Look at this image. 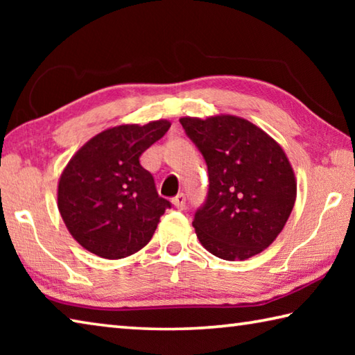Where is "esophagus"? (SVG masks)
<instances>
[{
  "label": "esophagus",
  "mask_w": 355,
  "mask_h": 355,
  "mask_svg": "<svg viewBox=\"0 0 355 355\" xmlns=\"http://www.w3.org/2000/svg\"><path fill=\"white\" fill-rule=\"evenodd\" d=\"M172 205L175 207L177 209H184V207H186V197H184V194H178V196L173 197Z\"/></svg>",
  "instance_id": "esophagus-1"
}]
</instances>
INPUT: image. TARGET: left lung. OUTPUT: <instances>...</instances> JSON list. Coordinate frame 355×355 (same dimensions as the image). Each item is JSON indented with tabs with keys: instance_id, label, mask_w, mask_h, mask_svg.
<instances>
[{
	"instance_id": "1",
	"label": "left lung",
	"mask_w": 355,
	"mask_h": 355,
	"mask_svg": "<svg viewBox=\"0 0 355 355\" xmlns=\"http://www.w3.org/2000/svg\"><path fill=\"white\" fill-rule=\"evenodd\" d=\"M186 135L208 166L209 191L192 225L200 244L222 260L260 254L284 230L297 183L277 141L230 114L182 117Z\"/></svg>"
}]
</instances>
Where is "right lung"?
<instances>
[{
    "mask_svg": "<svg viewBox=\"0 0 355 355\" xmlns=\"http://www.w3.org/2000/svg\"><path fill=\"white\" fill-rule=\"evenodd\" d=\"M169 128L166 119L116 125L91 137L64 167L59 213L75 241L91 254L119 260L152 239L171 203L158 196L139 158Z\"/></svg>",
    "mask_w": 355,
    "mask_h": 355,
    "instance_id": "right-lung-1",
    "label": "right lung"
}]
</instances>
